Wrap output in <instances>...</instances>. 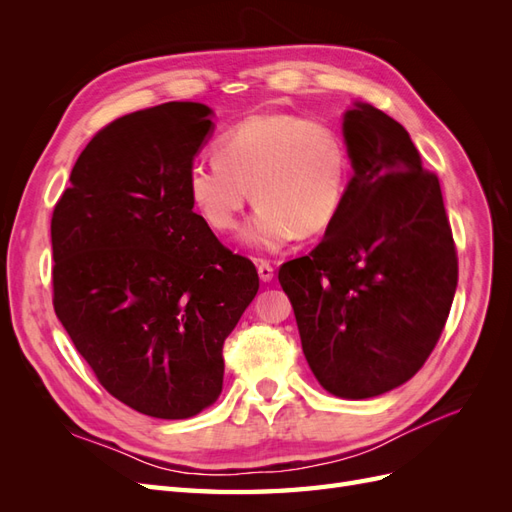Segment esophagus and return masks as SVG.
I'll use <instances>...</instances> for the list:
<instances>
[{
	"label": "esophagus",
	"mask_w": 512,
	"mask_h": 512,
	"mask_svg": "<svg viewBox=\"0 0 512 512\" xmlns=\"http://www.w3.org/2000/svg\"><path fill=\"white\" fill-rule=\"evenodd\" d=\"M258 275H260L262 282H271V280H273V267H271V262L260 260V262H258Z\"/></svg>",
	"instance_id": "obj_1"
}]
</instances>
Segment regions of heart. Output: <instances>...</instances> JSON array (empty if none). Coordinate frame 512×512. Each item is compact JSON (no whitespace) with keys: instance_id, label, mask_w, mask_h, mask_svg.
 Masks as SVG:
<instances>
[{"instance_id":"heart-1","label":"heart","mask_w":512,"mask_h":512,"mask_svg":"<svg viewBox=\"0 0 512 512\" xmlns=\"http://www.w3.org/2000/svg\"><path fill=\"white\" fill-rule=\"evenodd\" d=\"M348 149L331 126L294 113H260L232 126L218 158L188 170V192L218 232L239 226L245 203L258 205L243 230L247 245L275 252L294 237L327 230L348 192Z\"/></svg>"}]
</instances>
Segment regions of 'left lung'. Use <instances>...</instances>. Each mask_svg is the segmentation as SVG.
Here are the masks:
<instances>
[{"label":"left lung","instance_id":"8db88e82","mask_svg":"<svg viewBox=\"0 0 512 512\" xmlns=\"http://www.w3.org/2000/svg\"><path fill=\"white\" fill-rule=\"evenodd\" d=\"M354 175L312 252L280 284L322 389L376 397L408 382L436 348L457 288V252L440 181L406 128L356 102L344 117Z\"/></svg>","mask_w":512,"mask_h":512}]
</instances>
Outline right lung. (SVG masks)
<instances>
[{
    "instance_id": "obj_1",
    "label": "right lung",
    "mask_w": 512,
    "mask_h": 512,
    "mask_svg": "<svg viewBox=\"0 0 512 512\" xmlns=\"http://www.w3.org/2000/svg\"><path fill=\"white\" fill-rule=\"evenodd\" d=\"M211 108L166 102L104 126L51 220L53 307L98 382L156 418L222 393V348L258 292L254 262L194 213L188 170Z\"/></svg>"
}]
</instances>
